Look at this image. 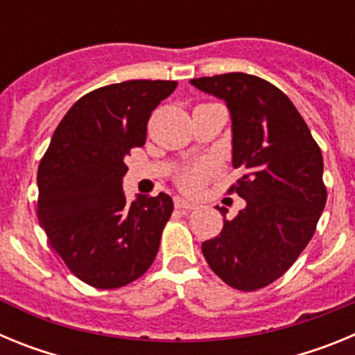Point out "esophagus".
I'll list each match as a JSON object with an SVG mask.
<instances>
[{"label":"esophagus","instance_id":"esophagus-1","mask_svg":"<svg viewBox=\"0 0 355 355\" xmlns=\"http://www.w3.org/2000/svg\"><path fill=\"white\" fill-rule=\"evenodd\" d=\"M174 206H175V209H180V211H183V213L192 211V209L196 208V205H192V202H188V200L181 199V197H175Z\"/></svg>","mask_w":355,"mask_h":355}]
</instances>
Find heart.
Segmentation results:
<instances>
[{
	"mask_svg": "<svg viewBox=\"0 0 355 355\" xmlns=\"http://www.w3.org/2000/svg\"><path fill=\"white\" fill-rule=\"evenodd\" d=\"M213 165L209 162H197L181 168L175 175V184L181 192L197 196L206 183L211 180Z\"/></svg>",
	"mask_w": 355,
	"mask_h": 355,
	"instance_id": "b5f03b06",
	"label": "heart"
}]
</instances>
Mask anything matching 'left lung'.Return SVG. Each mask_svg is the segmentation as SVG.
<instances>
[{
	"mask_svg": "<svg viewBox=\"0 0 355 355\" xmlns=\"http://www.w3.org/2000/svg\"><path fill=\"white\" fill-rule=\"evenodd\" d=\"M224 99L233 121V167L241 175L229 187L247 206L222 233L202 243L218 277L241 291L277 281L315 234L325 208L322 149L306 121L270 81L229 72L190 81ZM225 216V208H218Z\"/></svg>",
	"mask_w": 355,
	"mask_h": 355,
	"instance_id": "8db88e82",
	"label": "left lung"
}]
</instances>
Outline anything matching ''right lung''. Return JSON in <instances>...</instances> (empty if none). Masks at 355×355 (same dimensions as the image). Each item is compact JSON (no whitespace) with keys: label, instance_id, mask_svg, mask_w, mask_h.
<instances>
[{"label":"right lung","instance_id":"obj_1","mask_svg":"<svg viewBox=\"0 0 355 355\" xmlns=\"http://www.w3.org/2000/svg\"><path fill=\"white\" fill-rule=\"evenodd\" d=\"M178 81L130 80L85 94L53 133L37 172V215L69 270L99 290L133 283L155 261L174 209L167 193L128 202L124 156L147 139Z\"/></svg>","mask_w":355,"mask_h":355}]
</instances>
